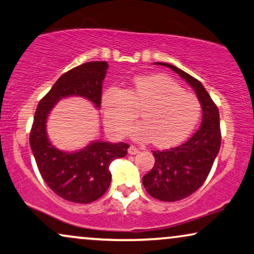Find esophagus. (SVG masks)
Here are the masks:
<instances>
[{"label":"esophagus","instance_id":"1","mask_svg":"<svg viewBox=\"0 0 254 254\" xmlns=\"http://www.w3.org/2000/svg\"><path fill=\"white\" fill-rule=\"evenodd\" d=\"M127 152H129L130 155H136V154H138V152H139V149L136 148L135 145H131L129 148V150H127Z\"/></svg>","mask_w":254,"mask_h":254}]
</instances>
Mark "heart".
<instances>
[{
    "mask_svg": "<svg viewBox=\"0 0 254 254\" xmlns=\"http://www.w3.org/2000/svg\"><path fill=\"white\" fill-rule=\"evenodd\" d=\"M104 119L116 136H124L139 116L143 121L131 130L137 142L154 140L161 148L183 142L196 127L201 104L195 94L183 91L162 74L137 75L124 90L110 87L102 96Z\"/></svg>",
    "mask_w": 254,
    "mask_h": 254,
    "instance_id": "obj_1",
    "label": "heart"
}]
</instances>
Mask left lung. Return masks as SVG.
<instances>
[{
	"instance_id": "8db88e82",
	"label": "left lung",
	"mask_w": 254,
	"mask_h": 254,
	"mask_svg": "<svg viewBox=\"0 0 254 254\" xmlns=\"http://www.w3.org/2000/svg\"><path fill=\"white\" fill-rule=\"evenodd\" d=\"M156 65L169 67L194 88L202 108V123L187 142L166 150H155V164L143 176V186L149 195L161 201H179L196 191L212 169L220 150L219 110L197 79L166 63Z\"/></svg>"
}]
</instances>
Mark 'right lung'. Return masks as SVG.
<instances>
[{
  "label": "right lung",
  "mask_w": 254,
  "mask_h": 254,
  "mask_svg": "<svg viewBox=\"0 0 254 254\" xmlns=\"http://www.w3.org/2000/svg\"><path fill=\"white\" fill-rule=\"evenodd\" d=\"M108 63L92 61L69 69L58 79L39 102L29 135V144L44 181L57 195L74 203H90L102 197L111 182L110 163L127 156V143L92 142L75 152L52 145L46 132L48 114L63 98L80 96L99 109Z\"/></svg>",
  "instance_id": "1"
}]
</instances>
